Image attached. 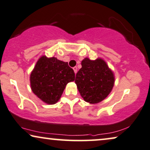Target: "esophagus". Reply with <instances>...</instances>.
I'll return each instance as SVG.
<instances>
[{"label": "esophagus", "mask_w": 150, "mask_h": 150, "mask_svg": "<svg viewBox=\"0 0 150 150\" xmlns=\"http://www.w3.org/2000/svg\"><path fill=\"white\" fill-rule=\"evenodd\" d=\"M73 70H74V72H75V73L76 74L77 72V67H73Z\"/></svg>", "instance_id": "obj_1"}]
</instances>
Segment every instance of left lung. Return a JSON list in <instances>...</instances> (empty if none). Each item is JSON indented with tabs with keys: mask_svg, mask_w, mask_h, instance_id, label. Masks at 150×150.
I'll use <instances>...</instances> for the list:
<instances>
[{
	"mask_svg": "<svg viewBox=\"0 0 150 150\" xmlns=\"http://www.w3.org/2000/svg\"><path fill=\"white\" fill-rule=\"evenodd\" d=\"M115 75L101 58L91 60L86 57L77 72L75 82L83 100L91 104L102 101L115 84Z\"/></svg>",
	"mask_w": 150,
	"mask_h": 150,
	"instance_id": "8db88e82",
	"label": "left lung"
}]
</instances>
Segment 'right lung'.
I'll list each match as a JSON object with an SVG mask.
<instances>
[{
	"label": "right lung",
	"instance_id": "add662e5",
	"mask_svg": "<svg viewBox=\"0 0 150 150\" xmlns=\"http://www.w3.org/2000/svg\"><path fill=\"white\" fill-rule=\"evenodd\" d=\"M74 80L75 73L67 62L46 55L40 57L30 75L33 93L50 105L59 100L67 83Z\"/></svg>",
	"mask_w": 150,
	"mask_h": 150
}]
</instances>
